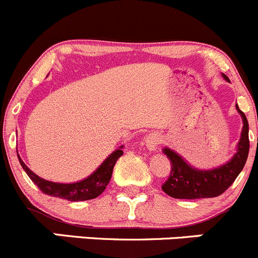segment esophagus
I'll use <instances>...</instances> for the list:
<instances>
[{
  "instance_id": "1",
  "label": "esophagus",
  "mask_w": 258,
  "mask_h": 258,
  "mask_svg": "<svg viewBox=\"0 0 258 258\" xmlns=\"http://www.w3.org/2000/svg\"><path fill=\"white\" fill-rule=\"evenodd\" d=\"M161 142H162L161 135L157 134V132H152V134L148 135L147 139H146V147L150 151H156L158 146L161 145Z\"/></svg>"
}]
</instances>
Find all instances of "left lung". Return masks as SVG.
<instances>
[{"mask_svg":"<svg viewBox=\"0 0 258 258\" xmlns=\"http://www.w3.org/2000/svg\"><path fill=\"white\" fill-rule=\"evenodd\" d=\"M223 79L228 80L223 75ZM238 113L241 114L243 127L241 139L237 145V152L225 165L212 170H197L189 166L181 156L170 148H163V153L171 161V173L167 181L162 184L165 194L173 199L196 200L217 197L222 195L240 175L247 161L249 151L248 122L246 114L236 105Z\"/></svg>","mask_w":258,"mask_h":258,"instance_id":"left-lung-1","label":"left lung"}]
</instances>
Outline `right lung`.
<instances>
[{
	"mask_svg": "<svg viewBox=\"0 0 258 258\" xmlns=\"http://www.w3.org/2000/svg\"><path fill=\"white\" fill-rule=\"evenodd\" d=\"M123 155L122 151V146L118 150L113 151L107 158L102 162V165L92 173L88 176L87 178L82 179V181L74 182V183H57V182H51L47 179L41 178L40 176L36 175L35 172L30 170L22 158L18 156V161H20L21 166L27 173V176L32 179L33 183L43 192V194L48 195L52 197H59V199L69 200V201H86V200H92L100 196L103 191H105L106 186L110 182L111 176H112V171L114 167V163L118 160L121 156Z\"/></svg>",
	"mask_w": 258,
	"mask_h": 258,
	"instance_id": "obj_1",
	"label": "right lung"
}]
</instances>
